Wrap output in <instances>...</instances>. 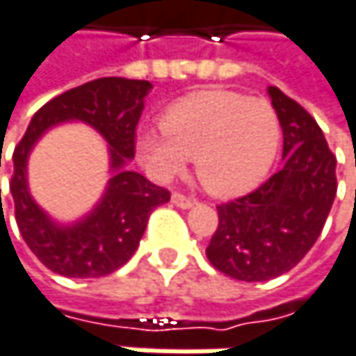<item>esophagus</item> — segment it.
<instances>
[{"label":"esophagus","mask_w":356,"mask_h":356,"mask_svg":"<svg viewBox=\"0 0 356 356\" xmlns=\"http://www.w3.org/2000/svg\"><path fill=\"white\" fill-rule=\"evenodd\" d=\"M172 202H174L176 207H180V209H191V207L195 204V200L184 197V195H180V193H174V195H172Z\"/></svg>","instance_id":"obj_1"}]
</instances>
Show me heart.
Instances as JSON below:
<instances>
[{"label": "heart", "mask_w": 356, "mask_h": 356, "mask_svg": "<svg viewBox=\"0 0 356 356\" xmlns=\"http://www.w3.org/2000/svg\"><path fill=\"white\" fill-rule=\"evenodd\" d=\"M161 133L137 139L139 156L159 180L178 176L195 157L200 184L219 199L248 195L268 176L279 147L281 122L264 98L229 90H204L170 104Z\"/></svg>", "instance_id": "obj_1"}]
</instances>
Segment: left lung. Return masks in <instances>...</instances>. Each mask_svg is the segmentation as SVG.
Listing matches in <instances>:
<instances>
[{
	"mask_svg": "<svg viewBox=\"0 0 356 356\" xmlns=\"http://www.w3.org/2000/svg\"><path fill=\"white\" fill-rule=\"evenodd\" d=\"M268 96L285 163L254 193L217 207L219 225L207 245L217 270L245 283L289 273L320 238L336 197V157L314 116L275 86Z\"/></svg>",
	"mask_w": 356,
	"mask_h": 356,
	"instance_id": "8db88e82",
	"label": "left lung"
}]
</instances>
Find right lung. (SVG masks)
I'll list each match as a JSON object with an SVG mask.
<instances>
[{"mask_svg":"<svg viewBox=\"0 0 356 356\" xmlns=\"http://www.w3.org/2000/svg\"><path fill=\"white\" fill-rule=\"evenodd\" d=\"M154 86L143 79L100 77L73 88L36 112L14 149L10 193L24 242L53 273L69 279L111 275L131 260L147 227L152 211L170 200V193L129 170L135 157V129ZM65 122L92 126L109 145L111 180L101 200L83 218L61 224L31 197L27 157L51 128ZM1 193V191H0Z\"/></svg>","mask_w":356,"mask_h":356,"instance_id":"right-lung-1","label":"right lung"}]
</instances>
